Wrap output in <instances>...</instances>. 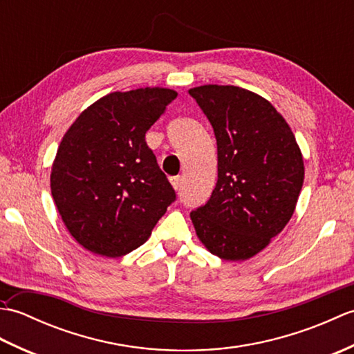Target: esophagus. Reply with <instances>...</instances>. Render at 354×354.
<instances>
[{"mask_svg":"<svg viewBox=\"0 0 354 354\" xmlns=\"http://www.w3.org/2000/svg\"><path fill=\"white\" fill-rule=\"evenodd\" d=\"M170 183H171V185H173V189H175V190H181V185H183V178H181V176L170 178Z\"/></svg>","mask_w":354,"mask_h":354,"instance_id":"esophagus-1","label":"esophagus"}]
</instances>
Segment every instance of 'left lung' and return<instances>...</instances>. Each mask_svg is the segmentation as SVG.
<instances>
[{
    "label": "left lung",
    "instance_id": "obj_1",
    "mask_svg": "<svg viewBox=\"0 0 354 354\" xmlns=\"http://www.w3.org/2000/svg\"><path fill=\"white\" fill-rule=\"evenodd\" d=\"M189 94L212 123L217 183L190 213L199 240L222 260H248L280 234L295 212L304 161L295 135L266 99L232 85Z\"/></svg>",
    "mask_w": 354,
    "mask_h": 354
}]
</instances>
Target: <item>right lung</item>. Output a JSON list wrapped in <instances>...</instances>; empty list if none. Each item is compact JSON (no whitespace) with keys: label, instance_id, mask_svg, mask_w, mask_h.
Listing matches in <instances>:
<instances>
[{"label":"right lung","instance_id":"1","mask_svg":"<svg viewBox=\"0 0 354 354\" xmlns=\"http://www.w3.org/2000/svg\"><path fill=\"white\" fill-rule=\"evenodd\" d=\"M176 95L160 86L111 93L64 135L51 167V196L85 250L109 259L137 250L176 199L146 142Z\"/></svg>","mask_w":354,"mask_h":354}]
</instances>
